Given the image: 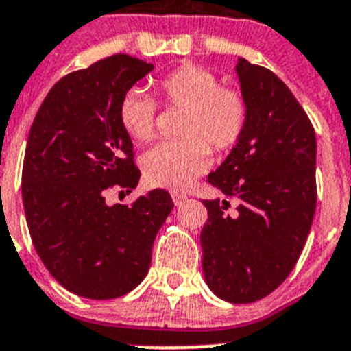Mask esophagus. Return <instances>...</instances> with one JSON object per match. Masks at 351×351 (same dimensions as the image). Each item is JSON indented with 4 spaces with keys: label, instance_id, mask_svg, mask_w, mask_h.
Listing matches in <instances>:
<instances>
[{
    "label": "esophagus",
    "instance_id": "34e87169",
    "mask_svg": "<svg viewBox=\"0 0 351 351\" xmlns=\"http://www.w3.org/2000/svg\"><path fill=\"white\" fill-rule=\"evenodd\" d=\"M171 196H173V202H175V205H182L185 200H187V196L184 195V193H171Z\"/></svg>",
    "mask_w": 351,
    "mask_h": 351
}]
</instances>
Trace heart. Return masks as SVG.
Wrapping results in <instances>:
<instances>
[{"label":"heart","instance_id":"b5f03b06","mask_svg":"<svg viewBox=\"0 0 351 351\" xmlns=\"http://www.w3.org/2000/svg\"><path fill=\"white\" fill-rule=\"evenodd\" d=\"M156 93L167 108L182 110V138L144 153L142 173L149 185L184 189L209 167V147L223 153L240 142L249 104L238 88L220 84L216 73L191 62L158 79ZM119 122L133 141L147 144L156 131L155 101L133 88L119 102Z\"/></svg>","mask_w":351,"mask_h":351}]
</instances>
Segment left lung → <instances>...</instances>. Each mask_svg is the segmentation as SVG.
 Masks as SVG:
<instances>
[{
    "mask_svg": "<svg viewBox=\"0 0 351 351\" xmlns=\"http://www.w3.org/2000/svg\"><path fill=\"white\" fill-rule=\"evenodd\" d=\"M247 128L207 182L223 198L204 200L202 269L229 303H254L289 278L315 215V131L287 84L240 59Z\"/></svg>",
    "mask_w": 351,
    "mask_h": 351,
    "instance_id": "left-lung-1",
    "label": "left lung"
}]
</instances>
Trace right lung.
Returning a JSON list of instances; mask_svg holds the SVG:
<instances>
[{
	"mask_svg": "<svg viewBox=\"0 0 351 351\" xmlns=\"http://www.w3.org/2000/svg\"><path fill=\"white\" fill-rule=\"evenodd\" d=\"M151 70L117 53L68 73L28 133L21 193L32 243L48 272L81 298H121L141 285L156 232L175 207L164 189L131 205L106 204L108 189L131 193L141 178L119 102Z\"/></svg>",
	"mask_w": 351,
	"mask_h": 351,
	"instance_id": "right-lung-1",
	"label": "right lung"
}]
</instances>
